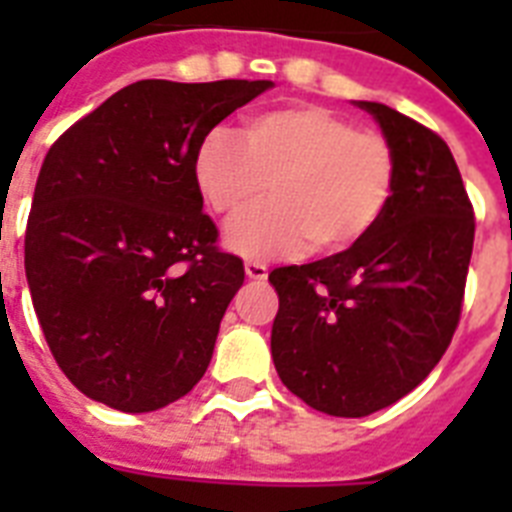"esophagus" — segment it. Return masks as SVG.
I'll use <instances>...</instances> for the list:
<instances>
[{
    "label": "esophagus",
    "mask_w": 512,
    "mask_h": 512,
    "mask_svg": "<svg viewBox=\"0 0 512 512\" xmlns=\"http://www.w3.org/2000/svg\"><path fill=\"white\" fill-rule=\"evenodd\" d=\"M244 273H247L249 281H265V279H268V268H265L263 263H255V260L244 263Z\"/></svg>",
    "instance_id": "esophagus-1"
}]
</instances>
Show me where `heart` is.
Masks as SVG:
<instances>
[{
    "label": "heart",
    "instance_id": "b5f03b06",
    "mask_svg": "<svg viewBox=\"0 0 512 512\" xmlns=\"http://www.w3.org/2000/svg\"><path fill=\"white\" fill-rule=\"evenodd\" d=\"M272 185L268 186L267 183ZM193 183L212 212L236 217L225 247L247 260L303 252L337 255L369 236L396 188V154L385 135L356 130L321 106L252 114L244 130H209L193 154Z\"/></svg>",
    "mask_w": 512,
    "mask_h": 512
}]
</instances>
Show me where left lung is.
Masks as SVG:
<instances>
[{
  "instance_id": "obj_1",
  "label": "left lung",
  "mask_w": 512,
  "mask_h": 512,
  "mask_svg": "<svg viewBox=\"0 0 512 512\" xmlns=\"http://www.w3.org/2000/svg\"><path fill=\"white\" fill-rule=\"evenodd\" d=\"M396 154V188L369 236L308 265L276 268L271 353L281 382L335 417L412 393L452 342L476 220L452 151L396 108L356 100Z\"/></svg>"
}]
</instances>
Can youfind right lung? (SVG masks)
Segmentation results:
<instances>
[{
  "label": "right lung",
  "mask_w": 512,
  "mask_h": 512,
  "mask_svg": "<svg viewBox=\"0 0 512 512\" xmlns=\"http://www.w3.org/2000/svg\"><path fill=\"white\" fill-rule=\"evenodd\" d=\"M268 79H143L44 156L26 279L68 380L119 412H156L204 377L244 265L215 247L193 183L199 140Z\"/></svg>",
  "instance_id": "add662e5"
}]
</instances>
